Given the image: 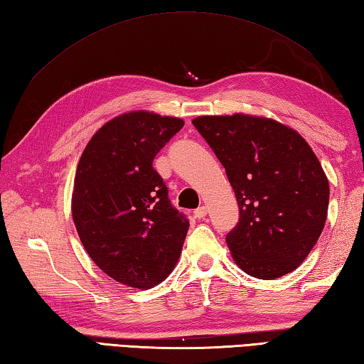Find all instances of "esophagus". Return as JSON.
<instances>
[{"label": "esophagus", "mask_w": 364, "mask_h": 364, "mask_svg": "<svg viewBox=\"0 0 364 364\" xmlns=\"http://www.w3.org/2000/svg\"><path fill=\"white\" fill-rule=\"evenodd\" d=\"M206 213H208V210H206V206H198V208L194 211V215L197 219H203L206 216Z\"/></svg>", "instance_id": "1"}]
</instances>
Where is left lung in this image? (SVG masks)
Listing matches in <instances>:
<instances>
[{
    "mask_svg": "<svg viewBox=\"0 0 364 364\" xmlns=\"http://www.w3.org/2000/svg\"><path fill=\"white\" fill-rule=\"evenodd\" d=\"M192 124L225 168L240 220L225 241L249 276L277 279L300 267L322 233L330 184L300 134L279 121L235 113Z\"/></svg>",
    "mask_w": 364,
    "mask_h": 364,
    "instance_id": "left-lung-1",
    "label": "left lung"
}]
</instances>
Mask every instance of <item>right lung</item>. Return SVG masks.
Returning <instances> with one entry per match:
<instances>
[{
    "mask_svg": "<svg viewBox=\"0 0 364 364\" xmlns=\"http://www.w3.org/2000/svg\"><path fill=\"white\" fill-rule=\"evenodd\" d=\"M184 121L134 110L92 135L78 161L73 219L91 260L119 284L146 290L180 259L189 220L168 200L153 159Z\"/></svg>",
    "mask_w": 364,
    "mask_h": 364,
    "instance_id": "obj_1",
    "label": "right lung"
}]
</instances>
